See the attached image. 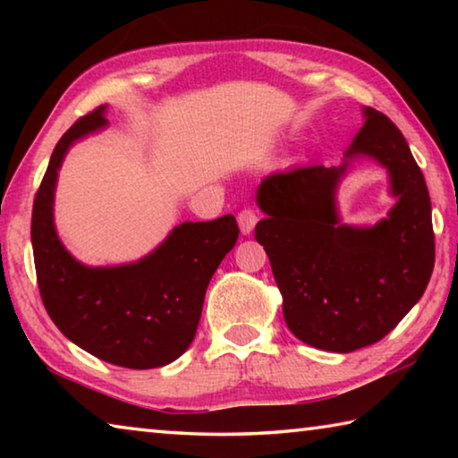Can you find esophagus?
<instances>
[{"mask_svg": "<svg viewBox=\"0 0 458 458\" xmlns=\"http://www.w3.org/2000/svg\"><path fill=\"white\" fill-rule=\"evenodd\" d=\"M257 222H259V216H257V212L250 210V208H244V210L238 214V226H240V232H242L244 236L252 234V230H254V226H257Z\"/></svg>", "mask_w": 458, "mask_h": 458, "instance_id": "34e87169", "label": "esophagus"}]
</instances>
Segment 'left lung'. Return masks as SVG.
<instances>
[{
	"instance_id": "1",
	"label": "left lung",
	"mask_w": 458,
	"mask_h": 458,
	"mask_svg": "<svg viewBox=\"0 0 458 458\" xmlns=\"http://www.w3.org/2000/svg\"><path fill=\"white\" fill-rule=\"evenodd\" d=\"M344 164L270 174L257 190L267 216L254 236L265 246L283 315L294 337L317 350L350 353L376 344L424 294L434 268L428 188L404 135L376 108ZM369 157L388 169L397 204L374 227L340 222L336 190L351 161Z\"/></svg>"
}]
</instances>
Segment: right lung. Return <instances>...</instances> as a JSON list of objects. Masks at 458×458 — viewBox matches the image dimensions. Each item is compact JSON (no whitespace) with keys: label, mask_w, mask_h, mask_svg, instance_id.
Here are the masks:
<instances>
[{"label":"right lung","mask_w":458,"mask_h":458,"mask_svg":"<svg viewBox=\"0 0 458 458\" xmlns=\"http://www.w3.org/2000/svg\"><path fill=\"white\" fill-rule=\"evenodd\" d=\"M106 106L84 114L54 147L32 210V248L42 303L54 325L95 358L151 369L175 361L196 337L206 289L238 240L232 214L183 222L153 252L119 267H87L60 242L54 191L71 147L103 131Z\"/></svg>","instance_id":"right-lung-1"}]
</instances>
